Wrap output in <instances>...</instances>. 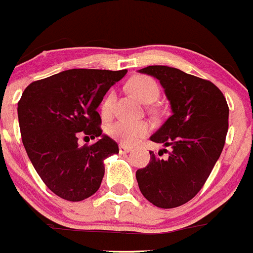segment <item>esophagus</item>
<instances>
[{
  "mask_svg": "<svg viewBox=\"0 0 253 253\" xmlns=\"http://www.w3.org/2000/svg\"><path fill=\"white\" fill-rule=\"evenodd\" d=\"M132 151V148L131 147H127V146H126V145H119V153H121V155H126V153H129V152H131Z\"/></svg>",
  "mask_w": 253,
  "mask_h": 253,
  "instance_id": "esophagus-1",
  "label": "esophagus"
}]
</instances>
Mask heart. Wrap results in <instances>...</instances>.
<instances>
[{"mask_svg":"<svg viewBox=\"0 0 253 253\" xmlns=\"http://www.w3.org/2000/svg\"><path fill=\"white\" fill-rule=\"evenodd\" d=\"M127 87L140 101L147 103L155 101L160 95L157 83L146 75H136L127 83ZM113 92L108 93L102 103V113L108 114L113 102ZM150 124L144 121H126L119 119L107 127V132L112 139L121 142L122 145H135L150 132Z\"/></svg>","mask_w":253,"mask_h":253,"instance_id":"obj_1","label":"heart"}]
</instances>
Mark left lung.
Wrapping results in <instances>:
<instances>
[{
	"label": "left lung",
	"instance_id": "8db88e82",
	"mask_svg": "<svg viewBox=\"0 0 253 253\" xmlns=\"http://www.w3.org/2000/svg\"><path fill=\"white\" fill-rule=\"evenodd\" d=\"M137 72L161 83L171 109V116L150 137L170 146L171 152L167 160L150 152V163L136 170L137 184L152 205L178 207L201 190L222 153L229 126L228 103L213 83L180 69L150 66Z\"/></svg>",
	"mask_w": 253,
	"mask_h": 253
}]
</instances>
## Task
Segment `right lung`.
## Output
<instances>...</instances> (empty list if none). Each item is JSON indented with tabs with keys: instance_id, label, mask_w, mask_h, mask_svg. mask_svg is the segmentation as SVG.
Segmentation results:
<instances>
[{
	"instance_id": "right-lung-1",
	"label": "right lung",
	"mask_w": 253,
	"mask_h": 253,
	"mask_svg": "<svg viewBox=\"0 0 253 253\" xmlns=\"http://www.w3.org/2000/svg\"><path fill=\"white\" fill-rule=\"evenodd\" d=\"M127 70L69 69L34 82L18 102L23 145L30 162L52 192L67 201L95 194L105 175V160L119 152L102 134L97 108L112 85ZM98 141L80 148L77 132Z\"/></svg>"
}]
</instances>
